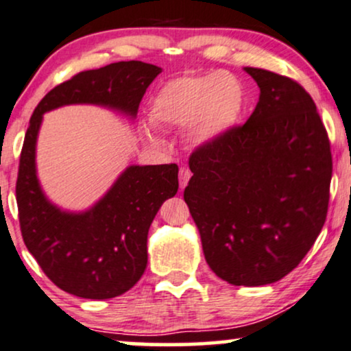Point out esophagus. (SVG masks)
I'll return each mask as SVG.
<instances>
[{"label":"esophagus","mask_w":351,"mask_h":351,"mask_svg":"<svg viewBox=\"0 0 351 351\" xmlns=\"http://www.w3.org/2000/svg\"><path fill=\"white\" fill-rule=\"evenodd\" d=\"M190 177H192V172H190L189 169H185V167H180V171H179V182H180V190H184L185 187H187V184H189Z\"/></svg>","instance_id":"obj_1"}]
</instances>
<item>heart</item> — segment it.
Returning <instances> with one entry per match:
<instances>
[{
    "label": "heart",
    "mask_w": 351,
    "mask_h": 351,
    "mask_svg": "<svg viewBox=\"0 0 351 351\" xmlns=\"http://www.w3.org/2000/svg\"><path fill=\"white\" fill-rule=\"evenodd\" d=\"M247 107V90L234 73L221 70L190 73L167 81L151 102L149 119L156 127L187 128L193 148H211L228 138L241 123ZM141 135L151 146L164 140L145 123Z\"/></svg>",
    "instance_id": "1"
}]
</instances>
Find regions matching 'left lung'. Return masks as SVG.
<instances>
[{
	"label": "left lung",
	"instance_id": "8db88e82",
	"mask_svg": "<svg viewBox=\"0 0 351 351\" xmlns=\"http://www.w3.org/2000/svg\"><path fill=\"white\" fill-rule=\"evenodd\" d=\"M261 94L242 127L190 156L184 198L206 263L234 287L275 283L326 223L332 154L313 97L296 81L245 66Z\"/></svg>",
	"mask_w": 351,
	"mask_h": 351
}]
</instances>
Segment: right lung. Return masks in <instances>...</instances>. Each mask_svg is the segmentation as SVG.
<instances>
[{
    "mask_svg": "<svg viewBox=\"0 0 351 351\" xmlns=\"http://www.w3.org/2000/svg\"><path fill=\"white\" fill-rule=\"evenodd\" d=\"M161 71L138 60L83 71L51 89L30 117L16 184L21 232L43 274L70 295L110 300L135 287L148 263L151 223L179 189V167L133 164L93 206L63 210L45 195L37 176V138L43 114L88 104L133 120L143 94Z\"/></svg>",
    "mask_w": 351,
    "mask_h": 351,
    "instance_id": "add662e5",
    "label": "right lung"
}]
</instances>
